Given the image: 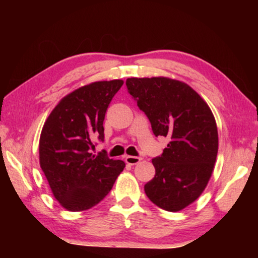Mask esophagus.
<instances>
[{"mask_svg": "<svg viewBox=\"0 0 258 258\" xmlns=\"http://www.w3.org/2000/svg\"><path fill=\"white\" fill-rule=\"evenodd\" d=\"M141 160H142V158L136 156H125V162L130 165H135L137 163H140Z\"/></svg>", "mask_w": 258, "mask_h": 258, "instance_id": "34e87169", "label": "esophagus"}]
</instances>
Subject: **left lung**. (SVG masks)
I'll return each mask as SVG.
<instances>
[{
    "label": "left lung",
    "instance_id": "left-lung-1",
    "mask_svg": "<svg viewBox=\"0 0 258 258\" xmlns=\"http://www.w3.org/2000/svg\"><path fill=\"white\" fill-rule=\"evenodd\" d=\"M125 83L149 118L154 135L170 140L163 154L151 161L155 177L144 185V191L161 209H184L199 199L213 175L218 151L213 111L182 81L132 77Z\"/></svg>",
    "mask_w": 258,
    "mask_h": 258
}]
</instances>
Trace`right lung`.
Listing matches in <instances>:
<instances>
[{
	"label": "right lung",
	"mask_w": 258,
	"mask_h": 258,
	"mask_svg": "<svg viewBox=\"0 0 258 258\" xmlns=\"http://www.w3.org/2000/svg\"><path fill=\"white\" fill-rule=\"evenodd\" d=\"M123 80L98 81L72 91L45 119L40 136V165L58 203L83 211L108 195L125 163L105 154L94 155L95 140L103 141V121Z\"/></svg>",
	"instance_id": "add662e5"
}]
</instances>
